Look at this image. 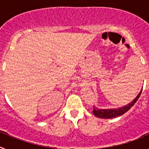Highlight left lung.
I'll list each match as a JSON object with an SVG mask.
<instances>
[{"mask_svg":"<svg viewBox=\"0 0 149 149\" xmlns=\"http://www.w3.org/2000/svg\"><path fill=\"white\" fill-rule=\"evenodd\" d=\"M142 90H143V89H142ZM142 90L139 92L138 95L131 102L127 104L125 106L122 107H119V108L117 109H99L94 106L93 111V114L95 116L98 117V118H101V119H112V118H115V117H118L121 115H123L124 113H125L126 112L128 111L131 109V107H132L134 104L137 101L139 96L141 95Z\"/></svg>","mask_w":149,"mask_h":149,"instance_id":"1","label":"left lung"}]
</instances>
